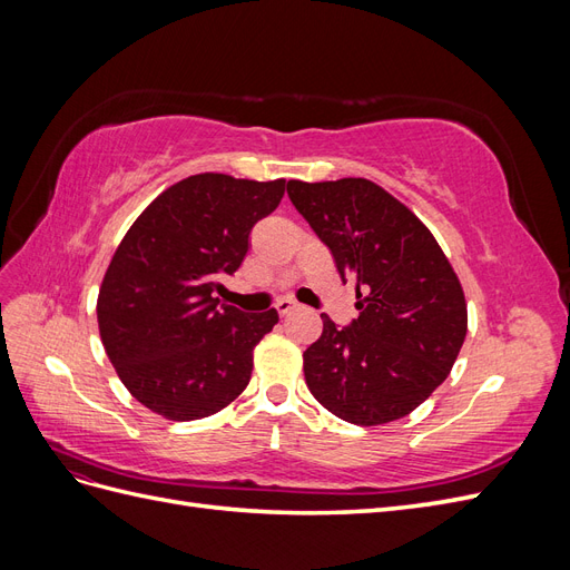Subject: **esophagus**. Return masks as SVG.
Here are the masks:
<instances>
[{
  "mask_svg": "<svg viewBox=\"0 0 570 570\" xmlns=\"http://www.w3.org/2000/svg\"><path fill=\"white\" fill-rule=\"evenodd\" d=\"M297 306H299V304H297L295 299H287V297H283V299L275 302V312H278L281 316H287L289 312H295Z\"/></svg>",
  "mask_w": 570,
  "mask_h": 570,
  "instance_id": "34e87169",
  "label": "esophagus"
}]
</instances>
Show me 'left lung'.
<instances>
[{
  "instance_id": "left-lung-1",
  "label": "left lung",
  "mask_w": 570,
  "mask_h": 570,
  "mask_svg": "<svg viewBox=\"0 0 570 570\" xmlns=\"http://www.w3.org/2000/svg\"><path fill=\"white\" fill-rule=\"evenodd\" d=\"M295 209L331 249L358 316L304 352L306 387L337 419L381 425L406 416L450 375L465 337L454 268L423 223L366 178L289 180Z\"/></svg>"
}]
</instances>
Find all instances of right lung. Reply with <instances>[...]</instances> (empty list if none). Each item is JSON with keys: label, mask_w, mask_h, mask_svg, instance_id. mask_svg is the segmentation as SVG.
<instances>
[{"label": "right lung", "mask_w": 570, "mask_h": 570, "mask_svg": "<svg viewBox=\"0 0 570 570\" xmlns=\"http://www.w3.org/2000/svg\"><path fill=\"white\" fill-rule=\"evenodd\" d=\"M285 195V180L189 176L140 214L107 268L99 335L137 402L170 421L228 406L252 377L254 347L278 312L218 304L223 275L249 252V235Z\"/></svg>", "instance_id": "add662e5"}]
</instances>
